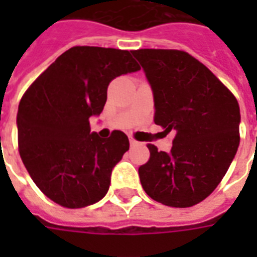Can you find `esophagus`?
Wrapping results in <instances>:
<instances>
[{"label":"esophagus","instance_id":"esophagus-1","mask_svg":"<svg viewBox=\"0 0 257 257\" xmlns=\"http://www.w3.org/2000/svg\"><path fill=\"white\" fill-rule=\"evenodd\" d=\"M129 143H131V147H135V145L139 144V143H137V141L135 140V139H132V137L129 139Z\"/></svg>","mask_w":257,"mask_h":257}]
</instances>
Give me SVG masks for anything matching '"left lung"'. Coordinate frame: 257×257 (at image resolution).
Masks as SVG:
<instances>
[{
    "label": "left lung",
    "instance_id": "1",
    "mask_svg": "<svg viewBox=\"0 0 257 257\" xmlns=\"http://www.w3.org/2000/svg\"><path fill=\"white\" fill-rule=\"evenodd\" d=\"M153 93L155 124L175 133L171 152L148 144L139 168L149 197L175 208L192 207L215 191L239 148L240 108L207 66L181 50L139 49Z\"/></svg>",
    "mask_w": 257,
    "mask_h": 257
}]
</instances>
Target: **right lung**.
Here are the masks:
<instances>
[{
  "label": "right lung",
  "instance_id": "obj_1",
  "mask_svg": "<svg viewBox=\"0 0 257 257\" xmlns=\"http://www.w3.org/2000/svg\"><path fill=\"white\" fill-rule=\"evenodd\" d=\"M137 70L128 50L74 46L25 92L17 113L20 156L54 203L82 208L106 195L129 140L121 131L102 139L90 132L89 118L102 112L109 82Z\"/></svg>",
  "mask_w": 257,
  "mask_h": 257
}]
</instances>
